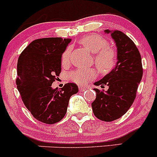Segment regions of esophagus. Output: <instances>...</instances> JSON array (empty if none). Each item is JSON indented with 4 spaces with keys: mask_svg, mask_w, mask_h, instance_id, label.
Instances as JSON below:
<instances>
[{
    "mask_svg": "<svg viewBox=\"0 0 157 157\" xmlns=\"http://www.w3.org/2000/svg\"><path fill=\"white\" fill-rule=\"evenodd\" d=\"M87 88H88L87 86H79V90H80V91H84V90H86Z\"/></svg>",
    "mask_w": 157,
    "mask_h": 157,
    "instance_id": "1",
    "label": "esophagus"
}]
</instances>
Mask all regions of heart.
I'll return each instance as SVG.
<instances>
[{
    "mask_svg": "<svg viewBox=\"0 0 157 157\" xmlns=\"http://www.w3.org/2000/svg\"><path fill=\"white\" fill-rule=\"evenodd\" d=\"M84 48L88 49L94 55V63L102 74H108L116 66L117 53L111 47L108 42L99 35L92 34L84 36L79 41ZM71 47H67L61 55V64L67 65L71 61ZM96 73L93 68H78L71 71L68 78L74 83L84 85L96 78Z\"/></svg>",
    "mask_w": 157,
    "mask_h": 157,
    "instance_id": "b5f03b06",
    "label": "heart"
}]
</instances>
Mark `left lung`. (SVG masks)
I'll return each mask as SVG.
<instances>
[{
	"instance_id": "obj_1",
	"label": "left lung",
	"mask_w": 157,
	"mask_h": 157,
	"mask_svg": "<svg viewBox=\"0 0 157 157\" xmlns=\"http://www.w3.org/2000/svg\"><path fill=\"white\" fill-rule=\"evenodd\" d=\"M116 43L118 62L115 67L96 86H109L107 91L95 88L96 98L92 102L93 114L101 121H112L128 112L136 98L137 87L143 76L141 56L132 40L122 32H111Z\"/></svg>"
}]
</instances>
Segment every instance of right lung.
I'll use <instances>...</instances> for the list:
<instances>
[{
    "mask_svg": "<svg viewBox=\"0 0 157 157\" xmlns=\"http://www.w3.org/2000/svg\"><path fill=\"white\" fill-rule=\"evenodd\" d=\"M71 39H36L20 54L17 62V89L25 106L35 118L45 124L61 121L67 112L69 99L78 92L75 83L61 90L52 89L61 71V55Z\"/></svg>",
    "mask_w": 157,
    "mask_h": 157,
    "instance_id": "right-lung-1",
    "label": "right lung"
}]
</instances>
